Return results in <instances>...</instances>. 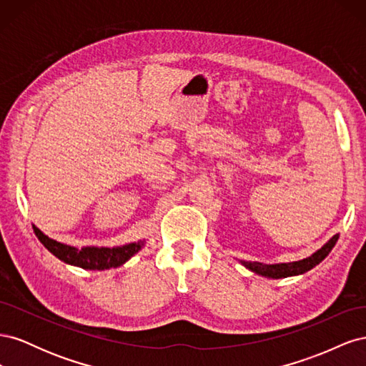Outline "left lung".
Here are the masks:
<instances>
[{"label":"left lung","mask_w":366,"mask_h":366,"mask_svg":"<svg viewBox=\"0 0 366 366\" xmlns=\"http://www.w3.org/2000/svg\"><path fill=\"white\" fill-rule=\"evenodd\" d=\"M337 239H339V234L331 237L322 247L317 249L315 253L310 254V257H307L304 259H299V261H293V262L262 264V262H257V261H242V259H239V262L250 272L265 276V278H273V280L289 278V276L302 274L308 270H312L319 262H322L327 258V254L333 250Z\"/></svg>","instance_id":"1"}]
</instances>
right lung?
I'll use <instances>...</instances> for the list:
<instances>
[{
    "mask_svg": "<svg viewBox=\"0 0 366 366\" xmlns=\"http://www.w3.org/2000/svg\"><path fill=\"white\" fill-rule=\"evenodd\" d=\"M33 230L50 253H53L58 259L64 261L65 264L74 265V267H81L85 270H108L119 265L125 264L131 259L134 254L145 247L147 241L139 239L134 242H128L124 246H114V247H96V246H86V247H74L64 244L56 239L47 237L44 232H41L35 224Z\"/></svg>",
    "mask_w": 366,
    "mask_h": 366,
    "instance_id": "obj_1",
    "label": "right lung"
}]
</instances>
